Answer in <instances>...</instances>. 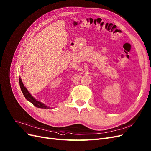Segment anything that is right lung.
<instances>
[{
  "label": "right lung",
  "instance_id": "1",
  "mask_svg": "<svg viewBox=\"0 0 151 151\" xmlns=\"http://www.w3.org/2000/svg\"><path fill=\"white\" fill-rule=\"evenodd\" d=\"M19 83H20V88H21V90L23 94V95L25 96V99L31 102V103L34 105L37 108H43V109H51V108L47 106V105H45L44 104L41 103V102L38 101L36 100L33 96L29 93V92L28 91V90L27 89V88L24 86L23 83L22 82V81L21 79V78L20 77L19 78Z\"/></svg>",
  "mask_w": 151,
  "mask_h": 151
}]
</instances>
